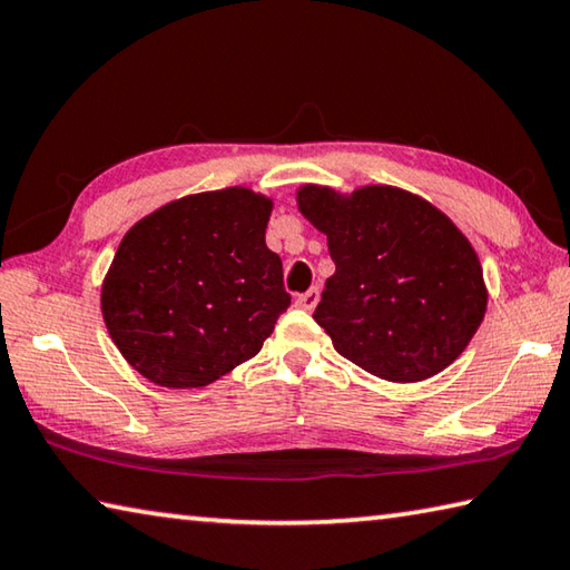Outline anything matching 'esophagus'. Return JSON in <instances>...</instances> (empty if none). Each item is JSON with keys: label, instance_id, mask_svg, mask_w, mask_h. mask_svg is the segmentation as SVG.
I'll list each match as a JSON object with an SVG mask.
<instances>
[{"label": "esophagus", "instance_id": "1", "mask_svg": "<svg viewBox=\"0 0 570 570\" xmlns=\"http://www.w3.org/2000/svg\"><path fill=\"white\" fill-rule=\"evenodd\" d=\"M317 299H320V289H317V287H309L307 293L295 297V305H297L299 309H307V313H313V309L317 307Z\"/></svg>", "mask_w": 570, "mask_h": 570}]
</instances>
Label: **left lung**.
Here are the masks:
<instances>
[{"instance_id": "left-lung-1", "label": "left lung", "mask_w": 570, "mask_h": 570, "mask_svg": "<svg viewBox=\"0 0 570 570\" xmlns=\"http://www.w3.org/2000/svg\"><path fill=\"white\" fill-rule=\"evenodd\" d=\"M297 208L327 235L335 261L313 317L342 357L410 384L466 350L489 289L474 245L446 213L396 186L305 184Z\"/></svg>"}]
</instances>
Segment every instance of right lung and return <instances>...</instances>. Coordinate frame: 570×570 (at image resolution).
Returning a JSON list of instances; mask_svg holds the SVG:
<instances>
[{
  "label": "right lung",
  "mask_w": 570,
  "mask_h": 570,
  "mask_svg": "<svg viewBox=\"0 0 570 570\" xmlns=\"http://www.w3.org/2000/svg\"><path fill=\"white\" fill-rule=\"evenodd\" d=\"M273 198L245 186L190 193L118 243L101 315L118 352L168 390L208 386L248 362L287 305L283 261L265 245Z\"/></svg>",
  "instance_id": "1"
}]
</instances>
